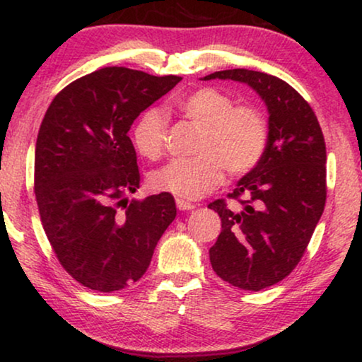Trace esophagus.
<instances>
[{
    "instance_id": "esophagus-1",
    "label": "esophagus",
    "mask_w": 362,
    "mask_h": 362,
    "mask_svg": "<svg viewBox=\"0 0 362 362\" xmlns=\"http://www.w3.org/2000/svg\"><path fill=\"white\" fill-rule=\"evenodd\" d=\"M176 206H177V209L180 211H191V209H194V204H191V202H187V201H185V199H180V197H177L176 199Z\"/></svg>"
}]
</instances>
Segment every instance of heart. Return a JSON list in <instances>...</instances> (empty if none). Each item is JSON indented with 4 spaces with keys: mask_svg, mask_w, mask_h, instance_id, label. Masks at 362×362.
<instances>
[{
    "mask_svg": "<svg viewBox=\"0 0 362 362\" xmlns=\"http://www.w3.org/2000/svg\"><path fill=\"white\" fill-rule=\"evenodd\" d=\"M177 108L201 127L194 146L197 156L173 160L153 171L148 177L153 191L199 199L219 185L224 170L230 176H244L264 158L269 125L257 108L235 107L234 98L212 87L181 98ZM166 138L168 120L156 108L141 113L132 130L133 146L148 160L165 153Z\"/></svg>",
    "mask_w": 362,
    "mask_h": 362,
    "instance_id": "heart-1",
    "label": "heart"
}]
</instances>
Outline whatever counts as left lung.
Masks as SVG:
<instances>
[{
    "label": "left lung",
    "mask_w": 362,
    "mask_h": 362,
    "mask_svg": "<svg viewBox=\"0 0 362 362\" xmlns=\"http://www.w3.org/2000/svg\"><path fill=\"white\" fill-rule=\"evenodd\" d=\"M211 78L250 86L270 115L264 158L227 196L240 209H230L226 199L209 204L222 222L209 249L212 269L237 288L259 291L291 274L323 214L325 136L310 103L281 78L249 69L219 71L204 81Z\"/></svg>",
    "instance_id": "8db88e82"
}]
</instances>
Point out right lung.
Listing matches in <instances>:
<instances>
[{"label":"right lung","instance_id":"1","mask_svg":"<svg viewBox=\"0 0 362 362\" xmlns=\"http://www.w3.org/2000/svg\"><path fill=\"white\" fill-rule=\"evenodd\" d=\"M180 81L103 67L64 87L42 118L34 156L39 216L57 260L87 288L110 293L140 280L175 221L170 192L128 201L140 187L128 132Z\"/></svg>","mask_w":362,"mask_h":362}]
</instances>
